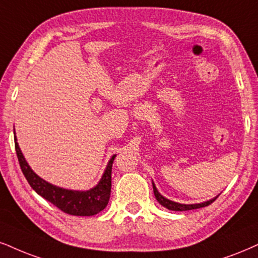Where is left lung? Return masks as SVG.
<instances>
[{
  "label": "left lung",
  "mask_w": 258,
  "mask_h": 258,
  "mask_svg": "<svg viewBox=\"0 0 258 258\" xmlns=\"http://www.w3.org/2000/svg\"><path fill=\"white\" fill-rule=\"evenodd\" d=\"M153 184V191H154V196L155 199H157V201L160 203L161 206L165 207V208L170 209V211H176V212H183V211H191V209H197V208H202V207H207L209 206L211 203H213L217 200V197H214V199L209 200V201H206V202H202V203H194V205H183V203H178V202H173L171 201V200L166 199V197H164L161 195L160 192L158 191L157 186H155L154 183Z\"/></svg>",
  "instance_id": "1"
}]
</instances>
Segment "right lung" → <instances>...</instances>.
<instances>
[{
  "mask_svg": "<svg viewBox=\"0 0 258 258\" xmlns=\"http://www.w3.org/2000/svg\"><path fill=\"white\" fill-rule=\"evenodd\" d=\"M14 141L15 151H17L18 160L22 173H24L32 189L38 195L45 199L46 201L51 202L53 206H56L57 208L61 209L67 214L78 215V217L95 215L107 206L111 194V171H112V163L116 155H113L110 159L109 164H107L103 173V177L97 185L90 190H86V191H79V190H68L52 185L34 173L21 153L15 133Z\"/></svg>",
  "mask_w": 258,
  "mask_h": 258,
  "instance_id": "obj_1",
  "label": "right lung"
}]
</instances>
